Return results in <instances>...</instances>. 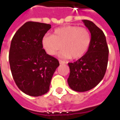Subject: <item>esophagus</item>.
Wrapping results in <instances>:
<instances>
[{
	"label": "esophagus",
	"mask_w": 120,
	"mask_h": 120,
	"mask_svg": "<svg viewBox=\"0 0 120 120\" xmlns=\"http://www.w3.org/2000/svg\"><path fill=\"white\" fill-rule=\"evenodd\" d=\"M59 63H60V64H65V62H64V61H63V60H59Z\"/></svg>",
	"instance_id": "34e87169"
}]
</instances>
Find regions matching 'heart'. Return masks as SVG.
<instances>
[{"instance_id": "b5f03b06", "label": "heart", "mask_w": 120, "mask_h": 120, "mask_svg": "<svg viewBox=\"0 0 120 120\" xmlns=\"http://www.w3.org/2000/svg\"><path fill=\"white\" fill-rule=\"evenodd\" d=\"M90 43V36L87 29L75 26H67L57 28L53 35H45L42 45L46 53L55 55L64 50L60 56L66 58L79 59L84 55Z\"/></svg>"}]
</instances>
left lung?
Wrapping results in <instances>:
<instances>
[{
	"label": "left lung",
	"instance_id": "8db88e82",
	"mask_svg": "<svg viewBox=\"0 0 120 120\" xmlns=\"http://www.w3.org/2000/svg\"><path fill=\"white\" fill-rule=\"evenodd\" d=\"M90 33V46L86 53L74 63H68V86L77 92H85L96 87L106 71L109 49L106 36L94 22L82 20Z\"/></svg>",
	"mask_w": 120,
	"mask_h": 120
}]
</instances>
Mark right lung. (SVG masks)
<instances>
[{"mask_svg":"<svg viewBox=\"0 0 120 120\" xmlns=\"http://www.w3.org/2000/svg\"><path fill=\"white\" fill-rule=\"evenodd\" d=\"M51 28L48 24L29 21L12 39L9 60L12 75L20 90L31 96L45 94L59 62L46 54L42 40Z\"/></svg>","mask_w":120,"mask_h":120,"instance_id":"1","label":"right lung"}]
</instances>
